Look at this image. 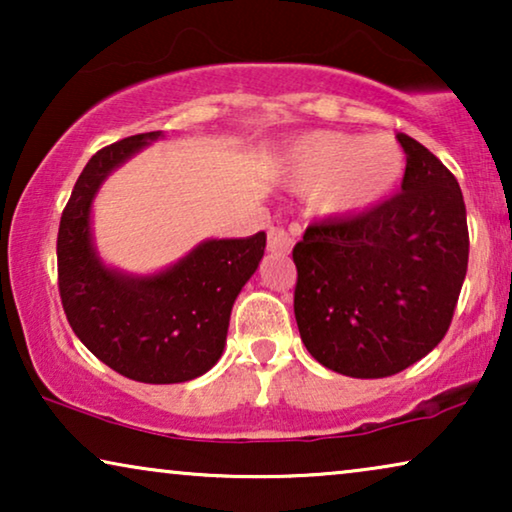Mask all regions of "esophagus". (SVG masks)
<instances>
[{
  "instance_id": "esophagus-1",
  "label": "esophagus",
  "mask_w": 512,
  "mask_h": 512,
  "mask_svg": "<svg viewBox=\"0 0 512 512\" xmlns=\"http://www.w3.org/2000/svg\"><path fill=\"white\" fill-rule=\"evenodd\" d=\"M293 247V233L284 226H272L268 230V249L272 254H289Z\"/></svg>"
}]
</instances>
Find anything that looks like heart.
<instances>
[{"mask_svg":"<svg viewBox=\"0 0 512 512\" xmlns=\"http://www.w3.org/2000/svg\"><path fill=\"white\" fill-rule=\"evenodd\" d=\"M403 165L394 139L314 132L293 149L289 179L303 193L324 191V209L345 214L384 198L403 177Z\"/></svg>","mask_w":512,"mask_h":512,"instance_id":"obj_1","label":"heart"}]
</instances>
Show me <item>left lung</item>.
Here are the masks:
<instances>
[{
  "instance_id": "left-lung-1",
  "label": "left lung",
  "mask_w": 512,
  "mask_h": 512,
  "mask_svg": "<svg viewBox=\"0 0 512 512\" xmlns=\"http://www.w3.org/2000/svg\"><path fill=\"white\" fill-rule=\"evenodd\" d=\"M401 193L307 226L293 247V312L307 352L349 377H389L445 338L468 268L454 174L408 135Z\"/></svg>"
}]
</instances>
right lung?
Instances as JSON below:
<instances>
[{"instance_id": "add662e5", "label": "right lung", "mask_w": 512, "mask_h": 512, "mask_svg": "<svg viewBox=\"0 0 512 512\" xmlns=\"http://www.w3.org/2000/svg\"><path fill=\"white\" fill-rule=\"evenodd\" d=\"M160 132L104 146L88 160L62 209L58 289L79 340L111 370L146 384L193 380L219 361L237 293L263 258L265 233L209 240L156 277L132 279L97 261L90 202L104 177Z\"/></svg>"}]
</instances>
